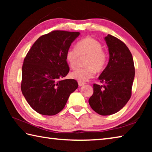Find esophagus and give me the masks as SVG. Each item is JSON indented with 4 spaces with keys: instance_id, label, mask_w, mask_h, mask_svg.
Segmentation results:
<instances>
[{
    "instance_id": "esophagus-1",
    "label": "esophagus",
    "mask_w": 152,
    "mask_h": 152,
    "mask_svg": "<svg viewBox=\"0 0 152 152\" xmlns=\"http://www.w3.org/2000/svg\"><path fill=\"white\" fill-rule=\"evenodd\" d=\"M85 83L84 82H78V85L79 86H84Z\"/></svg>"
}]
</instances>
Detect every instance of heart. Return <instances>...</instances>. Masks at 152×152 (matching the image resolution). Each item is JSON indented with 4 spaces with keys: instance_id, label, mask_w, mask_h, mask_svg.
I'll return each mask as SVG.
<instances>
[{
    "instance_id": "obj_1",
    "label": "heart",
    "mask_w": 152,
    "mask_h": 152,
    "mask_svg": "<svg viewBox=\"0 0 152 152\" xmlns=\"http://www.w3.org/2000/svg\"><path fill=\"white\" fill-rule=\"evenodd\" d=\"M86 56L84 68H78L70 73L72 79L78 82H86L93 78L96 72L104 70L108 61L107 53L102 50L101 43L94 38L86 37L77 42L75 48L66 51V60L72 69L76 68L80 58Z\"/></svg>"
}]
</instances>
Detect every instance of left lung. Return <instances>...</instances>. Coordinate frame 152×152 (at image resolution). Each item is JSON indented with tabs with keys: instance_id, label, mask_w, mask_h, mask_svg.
<instances>
[{
	"instance_id": "1",
	"label": "left lung",
	"mask_w": 152,
	"mask_h": 152,
	"mask_svg": "<svg viewBox=\"0 0 152 152\" xmlns=\"http://www.w3.org/2000/svg\"><path fill=\"white\" fill-rule=\"evenodd\" d=\"M104 39L109 61L99 77L103 85L93 84L88 102L98 114L110 115L121 109L132 96L135 67L132 53L122 41L109 34Z\"/></svg>"
}]
</instances>
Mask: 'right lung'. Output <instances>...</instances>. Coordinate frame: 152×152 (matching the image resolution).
Segmentation results:
<instances>
[{"instance_id": "right-lung-1", "label": "right lung", "mask_w": 152, "mask_h": 152, "mask_svg": "<svg viewBox=\"0 0 152 152\" xmlns=\"http://www.w3.org/2000/svg\"><path fill=\"white\" fill-rule=\"evenodd\" d=\"M79 35L53 31L38 38L25 56L20 88L31 107L39 114H58L78 88L75 80L61 78L70 71L66 51Z\"/></svg>"}]
</instances>
